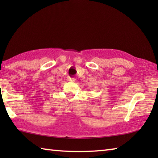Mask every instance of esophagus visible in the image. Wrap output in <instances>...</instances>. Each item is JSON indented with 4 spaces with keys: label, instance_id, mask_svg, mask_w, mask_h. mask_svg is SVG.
Wrapping results in <instances>:
<instances>
[{
    "label": "esophagus",
    "instance_id": "obj_1",
    "mask_svg": "<svg viewBox=\"0 0 158 158\" xmlns=\"http://www.w3.org/2000/svg\"><path fill=\"white\" fill-rule=\"evenodd\" d=\"M69 81H71V82H75L76 79H74V78H69Z\"/></svg>",
    "mask_w": 158,
    "mask_h": 158
}]
</instances>
